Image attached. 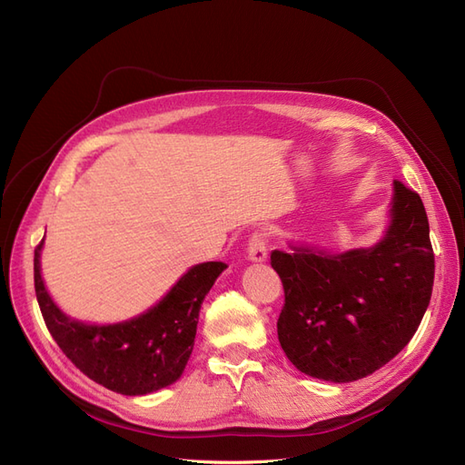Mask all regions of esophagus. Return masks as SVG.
Masks as SVG:
<instances>
[{
	"instance_id": "obj_1",
	"label": "esophagus",
	"mask_w": 465,
	"mask_h": 465,
	"mask_svg": "<svg viewBox=\"0 0 465 465\" xmlns=\"http://www.w3.org/2000/svg\"><path fill=\"white\" fill-rule=\"evenodd\" d=\"M248 258L252 262H263L267 258V236L263 231H254L248 238Z\"/></svg>"
}]
</instances>
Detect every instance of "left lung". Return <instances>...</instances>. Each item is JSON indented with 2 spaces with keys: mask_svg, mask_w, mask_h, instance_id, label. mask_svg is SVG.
Returning <instances> with one entry per match:
<instances>
[{
  "mask_svg": "<svg viewBox=\"0 0 465 465\" xmlns=\"http://www.w3.org/2000/svg\"><path fill=\"white\" fill-rule=\"evenodd\" d=\"M272 267L285 291L277 335L289 361L308 376L353 382L396 357L425 316L434 281L425 205L396 180L376 246L337 256L273 250Z\"/></svg>",
  "mask_w": 465,
  "mask_h": 465,
  "instance_id": "1",
  "label": "left lung"
}]
</instances>
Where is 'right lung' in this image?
Masks as SVG:
<instances>
[{
	"mask_svg": "<svg viewBox=\"0 0 465 465\" xmlns=\"http://www.w3.org/2000/svg\"><path fill=\"white\" fill-rule=\"evenodd\" d=\"M40 248L42 242L35 248V291L42 318L83 374L124 396H143L176 382L192 355L202 302L227 265H193L145 314L114 326H87L52 302L40 277Z\"/></svg>",
	"mask_w": 465,
	"mask_h": 465,
	"instance_id": "right-lung-1",
	"label": "right lung"
}]
</instances>
